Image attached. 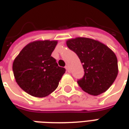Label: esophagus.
Here are the masks:
<instances>
[{"instance_id":"esophagus-1","label":"esophagus","mask_w":129,"mask_h":129,"mask_svg":"<svg viewBox=\"0 0 129 129\" xmlns=\"http://www.w3.org/2000/svg\"><path fill=\"white\" fill-rule=\"evenodd\" d=\"M66 70H67L68 72V73H69V72H70V69H69V66H68V65H66Z\"/></svg>"}]
</instances>
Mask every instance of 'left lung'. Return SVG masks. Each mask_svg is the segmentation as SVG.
Segmentation results:
<instances>
[{"instance_id":"left-lung-1","label":"left lung","mask_w":129,"mask_h":129,"mask_svg":"<svg viewBox=\"0 0 129 129\" xmlns=\"http://www.w3.org/2000/svg\"><path fill=\"white\" fill-rule=\"evenodd\" d=\"M81 61L84 75L77 81L81 89L88 94L98 95L113 84L117 73L116 55L106 45L94 39L78 37L66 42Z\"/></svg>"}]
</instances>
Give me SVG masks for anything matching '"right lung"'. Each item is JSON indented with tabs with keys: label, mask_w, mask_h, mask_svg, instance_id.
<instances>
[{
	"label": "right lung",
	"mask_w": 129,
	"mask_h": 129,
	"mask_svg": "<svg viewBox=\"0 0 129 129\" xmlns=\"http://www.w3.org/2000/svg\"><path fill=\"white\" fill-rule=\"evenodd\" d=\"M56 41H37L27 44L13 63L16 81L25 92L37 97H44L55 90L64 68L59 67L51 56Z\"/></svg>",
	"instance_id": "add662e5"
}]
</instances>
